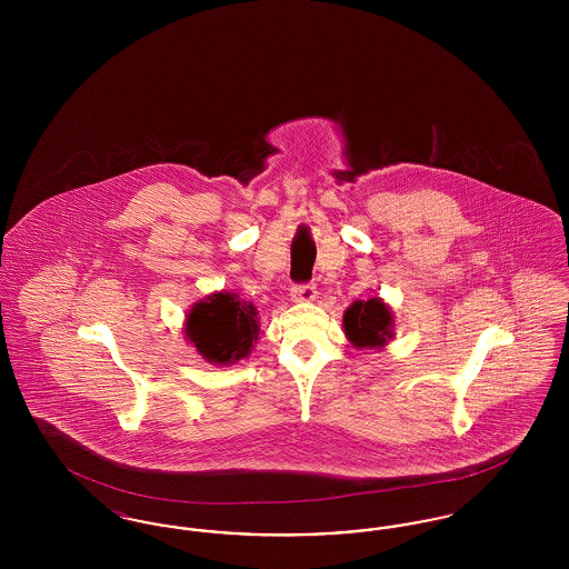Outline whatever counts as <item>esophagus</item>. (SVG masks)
<instances>
[{
    "instance_id": "1",
    "label": "esophagus",
    "mask_w": 569,
    "mask_h": 569,
    "mask_svg": "<svg viewBox=\"0 0 569 569\" xmlns=\"http://www.w3.org/2000/svg\"><path fill=\"white\" fill-rule=\"evenodd\" d=\"M316 295H318V290H316L313 283H295L290 297H292V300H297V302H311Z\"/></svg>"
}]
</instances>
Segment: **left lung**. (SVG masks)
<instances>
[{
    "mask_svg": "<svg viewBox=\"0 0 569 569\" xmlns=\"http://www.w3.org/2000/svg\"><path fill=\"white\" fill-rule=\"evenodd\" d=\"M343 328L353 348H381L392 337V316L379 298L356 300L343 316Z\"/></svg>",
    "mask_w": 569,
    "mask_h": 569,
    "instance_id": "1",
    "label": "left lung"
}]
</instances>
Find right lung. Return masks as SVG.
Returning a JSON list of instances; mask_svg holds the SVG:
<instances>
[{"label": "right lung", "instance_id": "add662e5", "mask_svg": "<svg viewBox=\"0 0 569 569\" xmlns=\"http://www.w3.org/2000/svg\"><path fill=\"white\" fill-rule=\"evenodd\" d=\"M186 332L198 353L209 362L234 365L258 339V311L251 302H243L230 292H219L193 305Z\"/></svg>", "mask_w": 569, "mask_h": 569}]
</instances>
